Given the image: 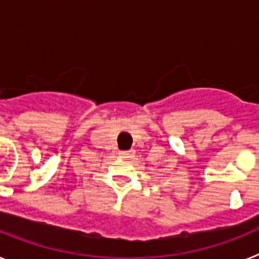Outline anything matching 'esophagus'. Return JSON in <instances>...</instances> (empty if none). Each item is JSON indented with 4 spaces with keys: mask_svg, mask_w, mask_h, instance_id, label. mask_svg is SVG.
Segmentation results:
<instances>
[{
    "mask_svg": "<svg viewBox=\"0 0 259 259\" xmlns=\"http://www.w3.org/2000/svg\"><path fill=\"white\" fill-rule=\"evenodd\" d=\"M135 150H120L119 152V157L120 158H131L132 155H134Z\"/></svg>",
    "mask_w": 259,
    "mask_h": 259,
    "instance_id": "esophagus-1",
    "label": "esophagus"
}]
</instances>
